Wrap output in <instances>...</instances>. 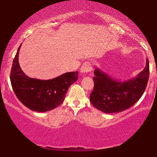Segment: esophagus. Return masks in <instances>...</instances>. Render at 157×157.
Wrapping results in <instances>:
<instances>
[{"label":"esophagus","mask_w":157,"mask_h":157,"mask_svg":"<svg viewBox=\"0 0 157 157\" xmlns=\"http://www.w3.org/2000/svg\"><path fill=\"white\" fill-rule=\"evenodd\" d=\"M92 64H91L90 61H85L82 64V67H81L80 72L83 73V74H86V73L90 72L92 70Z\"/></svg>","instance_id":"esophagus-1"}]
</instances>
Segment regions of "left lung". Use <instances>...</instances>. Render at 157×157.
I'll list each match as a JSON object with an SVG mask.
<instances>
[{
    "instance_id": "8db88e82",
    "label": "left lung",
    "mask_w": 157,
    "mask_h": 157,
    "mask_svg": "<svg viewBox=\"0 0 157 157\" xmlns=\"http://www.w3.org/2000/svg\"><path fill=\"white\" fill-rule=\"evenodd\" d=\"M94 75L91 104L104 113H117L133 106L144 94L149 77V63L146 59L144 70L128 80H114L98 68Z\"/></svg>"
}]
</instances>
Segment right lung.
I'll return each mask as SVG.
<instances>
[{
    "instance_id": "right-lung-1",
    "label": "right lung",
    "mask_w": 157,
    "mask_h": 157,
    "mask_svg": "<svg viewBox=\"0 0 157 157\" xmlns=\"http://www.w3.org/2000/svg\"><path fill=\"white\" fill-rule=\"evenodd\" d=\"M18 48L13 61L10 80L13 92L26 107L39 112L50 111L64 101L71 85L78 78V72H67L51 80H42L27 76L19 64Z\"/></svg>"
}]
</instances>
